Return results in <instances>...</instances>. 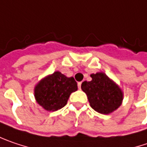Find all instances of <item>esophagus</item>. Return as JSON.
Here are the masks:
<instances>
[{
    "instance_id": "obj_1",
    "label": "esophagus",
    "mask_w": 147,
    "mask_h": 147,
    "mask_svg": "<svg viewBox=\"0 0 147 147\" xmlns=\"http://www.w3.org/2000/svg\"><path fill=\"white\" fill-rule=\"evenodd\" d=\"M78 88H79V89L82 88V82H78Z\"/></svg>"
}]
</instances>
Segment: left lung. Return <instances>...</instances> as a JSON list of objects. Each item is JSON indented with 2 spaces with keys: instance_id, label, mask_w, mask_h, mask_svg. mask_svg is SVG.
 I'll return each mask as SVG.
<instances>
[{
  "instance_id": "8db88e82",
  "label": "left lung",
  "mask_w": 147,
  "mask_h": 147,
  "mask_svg": "<svg viewBox=\"0 0 147 147\" xmlns=\"http://www.w3.org/2000/svg\"><path fill=\"white\" fill-rule=\"evenodd\" d=\"M91 82H83L82 89L92 109L100 114L107 115L119 107L123 100L121 88L103 72L91 74Z\"/></svg>"
}]
</instances>
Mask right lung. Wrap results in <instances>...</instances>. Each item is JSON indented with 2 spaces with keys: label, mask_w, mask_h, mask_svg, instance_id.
Returning a JSON list of instances; mask_svg holds the SVG:
<instances>
[{
  "label": "right lung",
  "mask_w": 147,
  "mask_h": 147,
  "mask_svg": "<svg viewBox=\"0 0 147 147\" xmlns=\"http://www.w3.org/2000/svg\"><path fill=\"white\" fill-rule=\"evenodd\" d=\"M77 91V83L73 77H67L55 71L40 80L34 89L36 102L48 111H56L64 107L70 95Z\"/></svg>",
  "instance_id": "obj_1"
}]
</instances>
